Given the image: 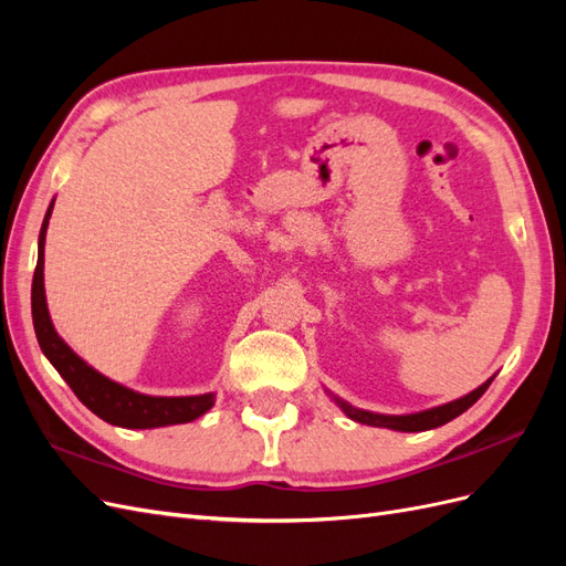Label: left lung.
Instances as JSON below:
<instances>
[{
    "instance_id": "left-lung-1",
    "label": "left lung",
    "mask_w": 566,
    "mask_h": 566,
    "mask_svg": "<svg viewBox=\"0 0 566 566\" xmlns=\"http://www.w3.org/2000/svg\"><path fill=\"white\" fill-rule=\"evenodd\" d=\"M491 380H486L482 387H476L474 391H470L468 397L455 399L451 403L437 406V408H430V410H422V413H413V416H380V413H370V410H358V408H354L345 401H339V399H337V403L356 422L373 424V427H387V430H397V432H424V430H434V427L451 422L460 413H465V410L489 389Z\"/></svg>"
}]
</instances>
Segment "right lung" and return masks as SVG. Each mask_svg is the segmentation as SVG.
Wrapping results in <instances>:
<instances>
[{
    "label": "right lung",
    "instance_id": "obj_1",
    "mask_svg": "<svg viewBox=\"0 0 566 566\" xmlns=\"http://www.w3.org/2000/svg\"><path fill=\"white\" fill-rule=\"evenodd\" d=\"M54 202L49 205L44 224L40 231V254L35 276H32V321H35L38 342L44 356L54 366L61 378L71 385L75 397L87 406L92 413L127 430H150V427L179 424L200 418L205 410L214 403V394H200V397H146V394L132 391L117 385L104 375L87 366L82 358L65 345L51 325L46 300H44V235Z\"/></svg>",
    "mask_w": 566,
    "mask_h": 566
}]
</instances>
